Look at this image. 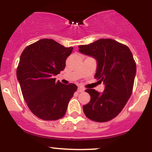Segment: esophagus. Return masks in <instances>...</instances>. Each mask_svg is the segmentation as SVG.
Wrapping results in <instances>:
<instances>
[{
    "mask_svg": "<svg viewBox=\"0 0 152 152\" xmlns=\"http://www.w3.org/2000/svg\"><path fill=\"white\" fill-rule=\"evenodd\" d=\"M83 88H81V87H78V89H77V91L78 92V93H81V92H83Z\"/></svg>",
    "mask_w": 152,
    "mask_h": 152,
    "instance_id": "34e87169",
    "label": "esophagus"
}]
</instances>
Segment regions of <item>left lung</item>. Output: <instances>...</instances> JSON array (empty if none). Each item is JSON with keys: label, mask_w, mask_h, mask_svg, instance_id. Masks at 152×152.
Listing matches in <instances>:
<instances>
[{"label": "left lung", "mask_w": 152, "mask_h": 152, "mask_svg": "<svg viewBox=\"0 0 152 152\" xmlns=\"http://www.w3.org/2000/svg\"><path fill=\"white\" fill-rule=\"evenodd\" d=\"M80 53L96 59L95 77L105 86L102 93L88 88L91 100L83 106L87 118L97 122L109 121L124 109L133 90L137 66L129 48L115 40L99 39L78 46Z\"/></svg>", "instance_id": "left-lung-1"}]
</instances>
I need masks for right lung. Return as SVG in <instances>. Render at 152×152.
<instances>
[{"mask_svg":"<svg viewBox=\"0 0 152 152\" xmlns=\"http://www.w3.org/2000/svg\"><path fill=\"white\" fill-rule=\"evenodd\" d=\"M73 47L66 48L52 39H41L22 52L17 79L31 112L41 119L54 121L66 114L69 101L77 90L74 83L63 84L54 76L66 67Z\"/></svg>","mask_w":152,"mask_h":152,"instance_id":"obj_1","label":"right lung"}]
</instances>
